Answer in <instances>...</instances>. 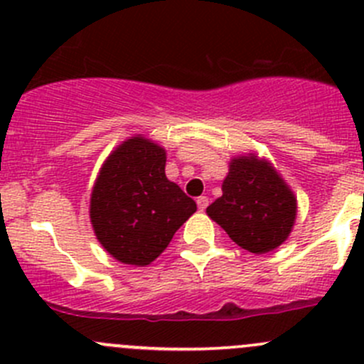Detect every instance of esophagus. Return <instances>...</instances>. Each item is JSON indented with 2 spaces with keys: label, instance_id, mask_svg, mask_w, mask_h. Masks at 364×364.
<instances>
[{
  "label": "esophagus",
  "instance_id": "obj_1",
  "mask_svg": "<svg viewBox=\"0 0 364 364\" xmlns=\"http://www.w3.org/2000/svg\"><path fill=\"white\" fill-rule=\"evenodd\" d=\"M208 204H209V199H208V197H205V196L197 197V205H199L200 211H204V209L208 208Z\"/></svg>",
  "mask_w": 364,
  "mask_h": 364
}]
</instances>
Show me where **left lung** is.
I'll use <instances>...</instances> for the list:
<instances>
[{"instance_id":"1","label":"left lung","mask_w":364,"mask_h":364,"mask_svg":"<svg viewBox=\"0 0 364 364\" xmlns=\"http://www.w3.org/2000/svg\"><path fill=\"white\" fill-rule=\"evenodd\" d=\"M222 192L205 211L234 243L252 253H266L287 240L296 220V199L267 161L248 156L230 161Z\"/></svg>"}]
</instances>
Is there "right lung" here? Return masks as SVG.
Segmentation results:
<instances>
[{
	"label": "right lung",
	"mask_w": 364,
	"mask_h": 364,
	"mask_svg": "<svg viewBox=\"0 0 364 364\" xmlns=\"http://www.w3.org/2000/svg\"><path fill=\"white\" fill-rule=\"evenodd\" d=\"M196 211V200L165 176L164 149L134 137L102 167L90 216L98 241L114 259L146 266Z\"/></svg>",
	"instance_id": "obj_1"
}]
</instances>
